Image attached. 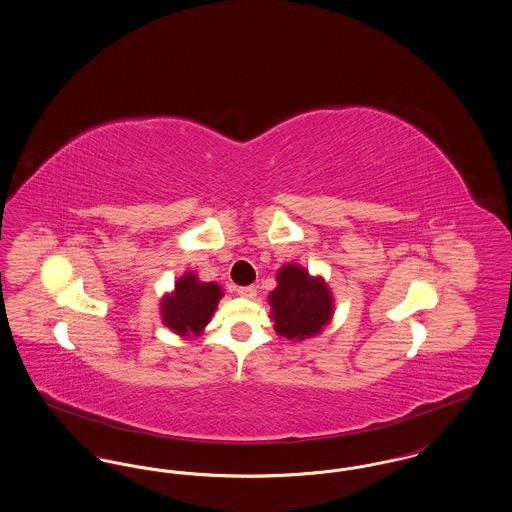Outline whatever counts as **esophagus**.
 Here are the masks:
<instances>
[{
  "label": "esophagus",
  "mask_w": 512,
  "mask_h": 512,
  "mask_svg": "<svg viewBox=\"0 0 512 512\" xmlns=\"http://www.w3.org/2000/svg\"><path fill=\"white\" fill-rule=\"evenodd\" d=\"M236 292H238V295H242V297L253 299L257 295V288L255 286H240Z\"/></svg>",
  "instance_id": "esophagus-1"
}]
</instances>
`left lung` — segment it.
<instances>
[{"label":"left lung","mask_w":512,"mask_h":512,"mask_svg":"<svg viewBox=\"0 0 512 512\" xmlns=\"http://www.w3.org/2000/svg\"><path fill=\"white\" fill-rule=\"evenodd\" d=\"M274 330L288 340L318 334L332 317V295L324 282L290 263L278 272V288L270 293Z\"/></svg>","instance_id":"left-lung-1"}]
</instances>
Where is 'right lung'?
I'll use <instances>...</instances> for the list:
<instances>
[{"mask_svg": "<svg viewBox=\"0 0 512 512\" xmlns=\"http://www.w3.org/2000/svg\"><path fill=\"white\" fill-rule=\"evenodd\" d=\"M220 295L222 292L217 284L199 282L194 272H188L176 282L174 293L163 299L161 315L176 334H199L211 320Z\"/></svg>", "mask_w": 512, "mask_h": 512, "instance_id": "1", "label": "right lung"}]
</instances>
